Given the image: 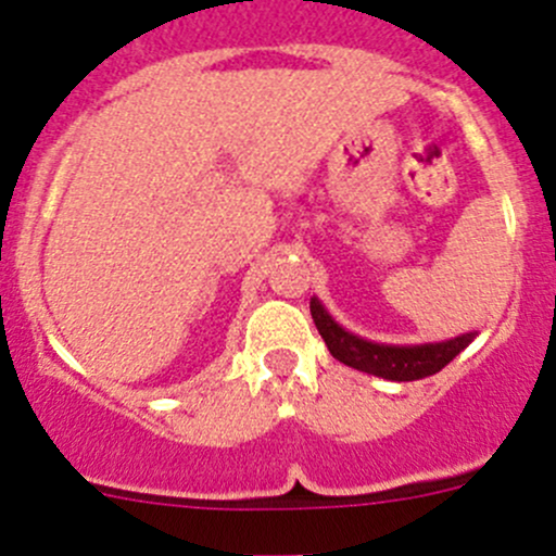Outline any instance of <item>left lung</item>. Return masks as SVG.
I'll list each match as a JSON object with an SVG mask.
<instances>
[{
	"mask_svg": "<svg viewBox=\"0 0 556 556\" xmlns=\"http://www.w3.org/2000/svg\"><path fill=\"white\" fill-rule=\"evenodd\" d=\"M309 309L319 336L336 361L363 374H371V377L390 379V382H414V379L433 377L441 368L450 366L454 357L479 336L476 330H470V333L454 336L446 341H428V344H382V341H368L341 328L317 295L312 299Z\"/></svg>",
	"mask_w": 556,
	"mask_h": 556,
	"instance_id": "1",
	"label": "left lung"
}]
</instances>
